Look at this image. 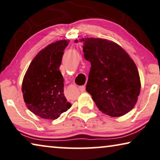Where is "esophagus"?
<instances>
[{
  "mask_svg": "<svg viewBox=\"0 0 160 160\" xmlns=\"http://www.w3.org/2000/svg\"><path fill=\"white\" fill-rule=\"evenodd\" d=\"M79 90L81 92H83L85 91V86H82V87H79Z\"/></svg>",
  "mask_w": 160,
  "mask_h": 160,
  "instance_id": "34e87169",
  "label": "esophagus"
}]
</instances>
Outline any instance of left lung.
Returning a JSON list of instances; mask_svg holds the SVG:
<instances>
[{"label":"left lung","mask_w":160,"mask_h":160,"mask_svg":"<svg viewBox=\"0 0 160 160\" xmlns=\"http://www.w3.org/2000/svg\"><path fill=\"white\" fill-rule=\"evenodd\" d=\"M80 41L83 43L84 58L91 63L86 90L99 109L112 117H121L131 111L141 88L134 61L112 41L85 38Z\"/></svg>","instance_id":"8db88e82"}]
</instances>
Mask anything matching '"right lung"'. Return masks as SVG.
Returning <instances> with one entry per match:
<instances>
[{"mask_svg":"<svg viewBox=\"0 0 160 160\" xmlns=\"http://www.w3.org/2000/svg\"><path fill=\"white\" fill-rule=\"evenodd\" d=\"M68 42L57 41L39 51L23 77L22 92L26 107L43 119H57L72 107L63 94V78L59 71Z\"/></svg>","mask_w":160,"mask_h":160,"instance_id":"1","label":"right lung"}]
</instances>
